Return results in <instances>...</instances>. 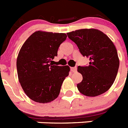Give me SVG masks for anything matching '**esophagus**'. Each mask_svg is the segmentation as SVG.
I'll return each instance as SVG.
<instances>
[{
    "instance_id": "esophagus-1",
    "label": "esophagus",
    "mask_w": 128,
    "mask_h": 128,
    "mask_svg": "<svg viewBox=\"0 0 128 128\" xmlns=\"http://www.w3.org/2000/svg\"><path fill=\"white\" fill-rule=\"evenodd\" d=\"M71 71H72V72H77V67L71 68Z\"/></svg>"
}]
</instances>
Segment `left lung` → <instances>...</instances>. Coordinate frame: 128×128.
Segmentation results:
<instances>
[{
    "label": "left lung",
    "mask_w": 128,
    "mask_h": 128,
    "mask_svg": "<svg viewBox=\"0 0 128 128\" xmlns=\"http://www.w3.org/2000/svg\"><path fill=\"white\" fill-rule=\"evenodd\" d=\"M67 35L82 55L90 59L88 66L77 68L82 76V81L77 84L79 92L90 97L107 92L113 84L119 68L118 53L112 41L94 28L77 30Z\"/></svg>",
    "instance_id": "8db88e82"
}]
</instances>
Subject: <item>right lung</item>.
Listing matches in <instances>:
<instances>
[{
	"instance_id": "obj_1",
	"label": "right lung",
	"mask_w": 128,
	"mask_h": 128,
	"mask_svg": "<svg viewBox=\"0 0 128 128\" xmlns=\"http://www.w3.org/2000/svg\"><path fill=\"white\" fill-rule=\"evenodd\" d=\"M66 38L64 33L36 31L21 47L17 58L18 79L32 100L46 104L58 96L70 69L68 66H54L49 62L57 56L59 46Z\"/></svg>"
}]
</instances>
